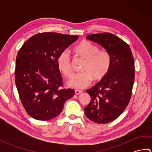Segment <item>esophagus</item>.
<instances>
[{"label": "esophagus", "mask_w": 152, "mask_h": 152, "mask_svg": "<svg viewBox=\"0 0 152 152\" xmlns=\"http://www.w3.org/2000/svg\"><path fill=\"white\" fill-rule=\"evenodd\" d=\"M82 93V91H80V90H75V94L76 95H80V93Z\"/></svg>", "instance_id": "34e87169"}]
</instances>
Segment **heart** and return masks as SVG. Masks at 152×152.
<instances>
[{"label": "heart", "mask_w": 152, "mask_h": 152, "mask_svg": "<svg viewBox=\"0 0 152 152\" xmlns=\"http://www.w3.org/2000/svg\"><path fill=\"white\" fill-rule=\"evenodd\" d=\"M74 51L77 56L85 60L82 66L83 72L71 77L67 84L70 88L82 89L88 86L92 80L101 81L107 75L111 66V57L108 51L99 50V48L91 42L83 40L76 45ZM58 69L63 75L69 78L72 74L70 58L67 51H63L57 59Z\"/></svg>", "instance_id": "heart-1"}]
</instances>
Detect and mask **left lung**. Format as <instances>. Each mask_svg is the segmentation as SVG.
I'll use <instances>...</instances> for the list:
<instances>
[{"label":"left lung","mask_w":152,"mask_h":152,"mask_svg":"<svg viewBox=\"0 0 152 152\" xmlns=\"http://www.w3.org/2000/svg\"><path fill=\"white\" fill-rule=\"evenodd\" d=\"M88 39L101 45L111 57L105 78L86 90L91 101L84 108L87 118L96 124H107L120 115L130 101L134 80V62L129 45L115 35L89 34Z\"/></svg>","instance_id":"left-lung-1"}]
</instances>
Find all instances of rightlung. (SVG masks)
Returning a JSON list of instances; mask_svg holds the SVG:
<instances>
[{
	"mask_svg": "<svg viewBox=\"0 0 152 152\" xmlns=\"http://www.w3.org/2000/svg\"><path fill=\"white\" fill-rule=\"evenodd\" d=\"M78 38L56 33H38L28 38L19 50L15 84L23 106L33 118L42 121L54 118L74 95V89L62 88L57 59Z\"/></svg>",
	"mask_w": 152,
	"mask_h": 152,
	"instance_id": "1",
	"label": "right lung"
}]
</instances>
